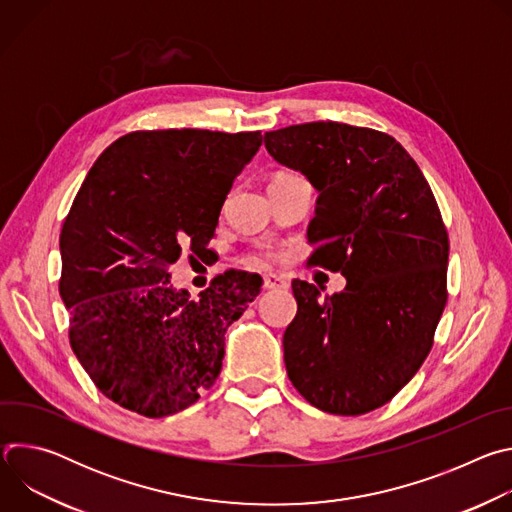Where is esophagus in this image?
I'll use <instances>...</instances> for the list:
<instances>
[{
  "mask_svg": "<svg viewBox=\"0 0 512 512\" xmlns=\"http://www.w3.org/2000/svg\"><path fill=\"white\" fill-rule=\"evenodd\" d=\"M287 285H289V283H287L283 277L275 275V273H269V275L263 277V287H265V289H285Z\"/></svg>",
  "mask_w": 512,
  "mask_h": 512,
  "instance_id": "34e87169",
  "label": "esophagus"
}]
</instances>
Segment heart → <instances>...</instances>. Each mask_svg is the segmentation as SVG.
<instances>
[{"instance_id":"1","label":"heart","mask_w":512,"mask_h":512,"mask_svg":"<svg viewBox=\"0 0 512 512\" xmlns=\"http://www.w3.org/2000/svg\"><path fill=\"white\" fill-rule=\"evenodd\" d=\"M281 174H287V172H281ZM271 257H275V251L269 247H261L251 255V261H263V259H271Z\"/></svg>"}]
</instances>
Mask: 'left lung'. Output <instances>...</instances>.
Returning <instances> with one entry per match:
<instances>
[{"mask_svg": "<svg viewBox=\"0 0 512 512\" xmlns=\"http://www.w3.org/2000/svg\"><path fill=\"white\" fill-rule=\"evenodd\" d=\"M265 148L320 192L308 261L346 277L344 291L324 298L314 283L291 281L287 377L326 413L379 409L419 371L448 302L440 206L403 145L371 127L289 125L267 131Z\"/></svg>", "mask_w": 512, "mask_h": 512, "instance_id": "obj_1", "label": "left lung"}]
</instances>
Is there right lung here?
I'll return each mask as SVG.
<instances>
[{"label":"right lung","mask_w":512,"mask_h":512,"mask_svg":"<svg viewBox=\"0 0 512 512\" xmlns=\"http://www.w3.org/2000/svg\"><path fill=\"white\" fill-rule=\"evenodd\" d=\"M261 131H131L99 156L60 231L68 340L95 387L123 409L166 417L223 369L225 332L263 279L216 275L198 300L170 285L184 249L208 251L233 180Z\"/></svg>","instance_id":"obj_1"}]
</instances>
